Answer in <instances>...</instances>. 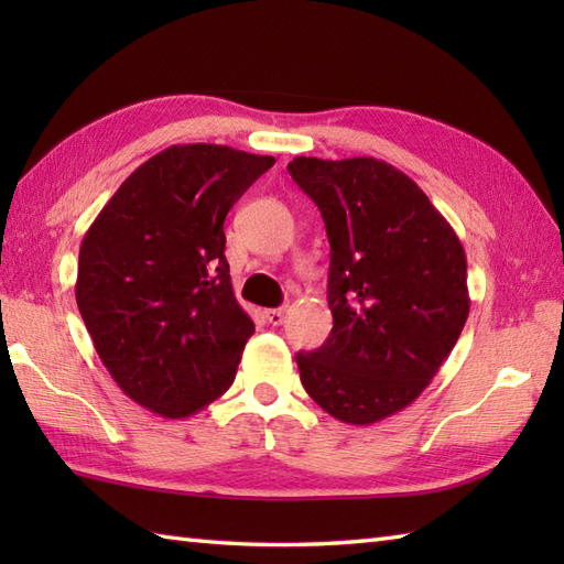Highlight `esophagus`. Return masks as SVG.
Returning <instances> with one entry per match:
<instances>
[{
	"mask_svg": "<svg viewBox=\"0 0 564 564\" xmlns=\"http://www.w3.org/2000/svg\"><path fill=\"white\" fill-rule=\"evenodd\" d=\"M267 319H269V325H273V327H279V325H283V319H285V307H275V310H267Z\"/></svg>",
	"mask_w": 564,
	"mask_h": 564,
	"instance_id": "esophagus-1",
	"label": "esophagus"
}]
</instances>
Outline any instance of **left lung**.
Returning a JSON list of instances; mask_svg holds the SVG:
<instances>
[{
    "mask_svg": "<svg viewBox=\"0 0 564 564\" xmlns=\"http://www.w3.org/2000/svg\"><path fill=\"white\" fill-rule=\"evenodd\" d=\"M329 239V339L297 354L303 388L344 424L410 406L470 313L467 259L451 223L404 172L376 158H295Z\"/></svg>",
    "mask_w": 564,
    "mask_h": 564,
    "instance_id": "left-lung-1",
    "label": "left lung"
}]
</instances>
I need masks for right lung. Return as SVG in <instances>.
Listing matches in <instances>:
<instances>
[{
    "instance_id": "1",
    "label": "right lung",
    "mask_w": 564,
    "mask_h": 564,
    "mask_svg": "<svg viewBox=\"0 0 564 564\" xmlns=\"http://www.w3.org/2000/svg\"><path fill=\"white\" fill-rule=\"evenodd\" d=\"M273 158L172 145L130 174L79 247L77 307L130 400L184 419L232 386L254 322L239 307L223 225Z\"/></svg>"
}]
</instances>
